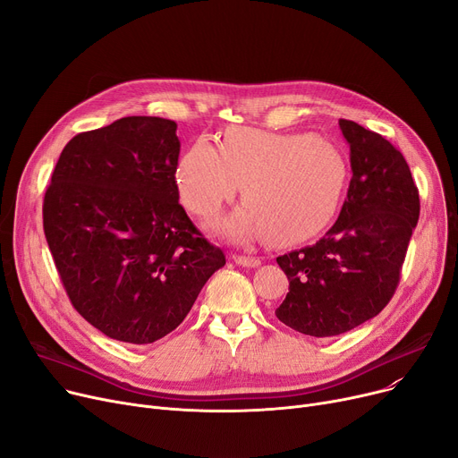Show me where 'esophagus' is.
<instances>
[{
	"instance_id": "obj_1",
	"label": "esophagus",
	"mask_w": 458,
	"mask_h": 458,
	"mask_svg": "<svg viewBox=\"0 0 458 458\" xmlns=\"http://www.w3.org/2000/svg\"><path fill=\"white\" fill-rule=\"evenodd\" d=\"M232 259L237 263V266H243V267H258L259 266V258L254 256H242V254H233Z\"/></svg>"
}]
</instances>
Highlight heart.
I'll return each instance as SVG.
<instances>
[{"label": "heart", "instance_id": "b5f03b06", "mask_svg": "<svg viewBox=\"0 0 458 458\" xmlns=\"http://www.w3.org/2000/svg\"><path fill=\"white\" fill-rule=\"evenodd\" d=\"M183 206L211 216L243 183L247 204L216 223L233 242L301 243L319 235L340 209L349 166L338 147L311 133L230 128L219 148L199 137L176 165Z\"/></svg>", "mask_w": 458, "mask_h": 458}]
</instances>
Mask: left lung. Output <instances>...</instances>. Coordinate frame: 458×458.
Segmentation results:
<instances>
[{
  "mask_svg": "<svg viewBox=\"0 0 458 458\" xmlns=\"http://www.w3.org/2000/svg\"><path fill=\"white\" fill-rule=\"evenodd\" d=\"M352 178L340 216L316 245L278 256L290 293L276 318L316 338L380 314L394 297L420 219V192L403 154L382 135L340 118Z\"/></svg>",
  "mask_w": 458,
  "mask_h": 458,
  "instance_id": "1",
  "label": "left lung"
}]
</instances>
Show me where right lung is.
<instances>
[{
	"label": "right lung",
	"mask_w": 458,
	"mask_h": 458,
	"mask_svg": "<svg viewBox=\"0 0 458 458\" xmlns=\"http://www.w3.org/2000/svg\"><path fill=\"white\" fill-rule=\"evenodd\" d=\"M176 123L124 116L68 140L42 206L78 314L126 344H154L189 314L225 252L178 202Z\"/></svg>",
	"instance_id": "obj_1"
}]
</instances>
